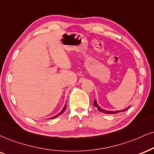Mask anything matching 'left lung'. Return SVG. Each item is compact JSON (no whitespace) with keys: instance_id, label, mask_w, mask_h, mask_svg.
Here are the masks:
<instances>
[{"instance_id":"obj_1","label":"left lung","mask_w":154,"mask_h":154,"mask_svg":"<svg viewBox=\"0 0 154 154\" xmlns=\"http://www.w3.org/2000/svg\"><path fill=\"white\" fill-rule=\"evenodd\" d=\"M94 106L95 107L97 108V109L100 112H102V113H106V114H116V113H120V112H123V111H126L128 110V109L130 108V106H128V107H127L126 109H123V110H121V111H106L105 109H103L102 108H100L99 106L98 105L97 102H96V100H94Z\"/></svg>"}]
</instances>
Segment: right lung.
Wrapping results in <instances>:
<instances>
[{"label": "right lung", "instance_id": "right-lung-1", "mask_svg": "<svg viewBox=\"0 0 154 154\" xmlns=\"http://www.w3.org/2000/svg\"><path fill=\"white\" fill-rule=\"evenodd\" d=\"M66 104H65V106H64V107H63V109L61 110V111H60V113H58V114H57V115H56V116H54V117H51V118H50V119H55V118L58 117V116H60V114H62V113H63V112H64V111H65V110H66Z\"/></svg>", "mask_w": 154, "mask_h": 154}]
</instances>
